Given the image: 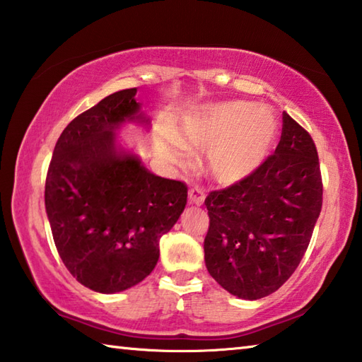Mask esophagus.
<instances>
[{
	"label": "esophagus",
	"mask_w": 362,
	"mask_h": 362,
	"mask_svg": "<svg viewBox=\"0 0 362 362\" xmlns=\"http://www.w3.org/2000/svg\"><path fill=\"white\" fill-rule=\"evenodd\" d=\"M204 198H206V189L199 185H194L189 188L188 192V201L189 204H194V206H202Z\"/></svg>",
	"instance_id": "obj_1"
}]
</instances>
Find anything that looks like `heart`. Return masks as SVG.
Here are the masks:
<instances>
[{"label": "heart", "instance_id": "heart-1", "mask_svg": "<svg viewBox=\"0 0 362 362\" xmlns=\"http://www.w3.org/2000/svg\"><path fill=\"white\" fill-rule=\"evenodd\" d=\"M279 124L272 112L252 103H221L183 118L177 141L168 147L173 160H182L183 146L206 149V166L216 182L231 185L245 179L267 158Z\"/></svg>", "mask_w": 362, "mask_h": 362}]
</instances>
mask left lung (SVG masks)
<instances>
[{
    "label": "left lung",
    "instance_id": "1",
    "mask_svg": "<svg viewBox=\"0 0 362 362\" xmlns=\"http://www.w3.org/2000/svg\"><path fill=\"white\" fill-rule=\"evenodd\" d=\"M209 274L234 296L261 299L291 277L310 244L323 204V180L310 134L284 112L274 155L245 179L204 201Z\"/></svg>",
    "mask_w": 362,
    "mask_h": 362
}]
</instances>
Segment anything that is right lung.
<instances>
[{
  "instance_id": "1",
  "label": "right lung",
  "mask_w": 362,
  "mask_h": 362,
  "mask_svg": "<svg viewBox=\"0 0 362 362\" xmlns=\"http://www.w3.org/2000/svg\"><path fill=\"white\" fill-rule=\"evenodd\" d=\"M136 88L77 115L58 137L45 210L62 261L83 286L118 293L153 271L160 239L179 220L188 188L155 175L118 147L115 129L139 118Z\"/></svg>"
}]
</instances>
